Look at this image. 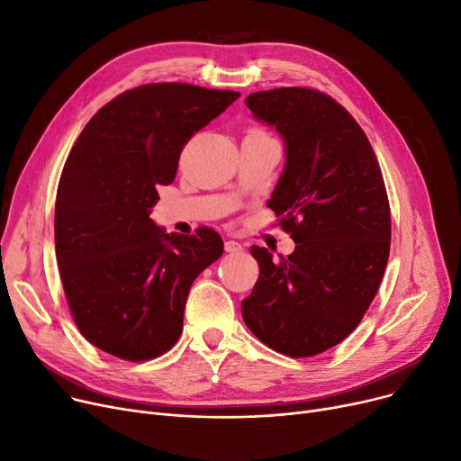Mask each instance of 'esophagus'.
Returning a JSON list of instances; mask_svg holds the SVG:
<instances>
[{
  "mask_svg": "<svg viewBox=\"0 0 461 461\" xmlns=\"http://www.w3.org/2000/svg\"><path fill=\"white\" fill-rule=\"evenodd\" d=\"M224 250L230 252V254H233V252H240V250H243V247H240V245L237 243V240H226V243H224Z\"/></svg>",
  "mask_w": 461,
  "mask_h": 461,
  "instance_id": "obj_1",
  "label": "esophagus"
}]
</instances>
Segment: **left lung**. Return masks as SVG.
<instances>
[{
    "label": "left lung",
    "instance_id": "1",
    "mask_svg": "<svg viewBox=\"0 0 461 461\" xmlns=\"http://www.w3.org/2000/svg\"><path fill=\"white\" fill-rule=\"evenodd\" d=\"M285 141L267 205L295 240L287 258L252 247L259 278L240 303L271 349L313 357L340 344L374 301L391 250V207L372 145L332 96L280 87L245 99Z\"/></svg>",
    "mask_w": 461,
    "mask_h": 461
}]
</instances>
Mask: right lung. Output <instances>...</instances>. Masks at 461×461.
<instances>
[{
    "label": "right lung",
    "instance_id": "add662e5",
    "mask_svg": "<svg viewBox=\"0 0 461 461\" xmlns=\"http://www.w3.org/2000/svg\"><path fill=\"white\" fill-rule=\"evenodd\" d=\"M237 99L145 84L104 104L72 145L56 196V258L72 318L95 348L141 362L179 340L190 285L224 243L209 228L166 233L149 214L185 143Z\"/></svg>",
    "mask_w": 461,
    "mask_h": 461
}]
</instances>
